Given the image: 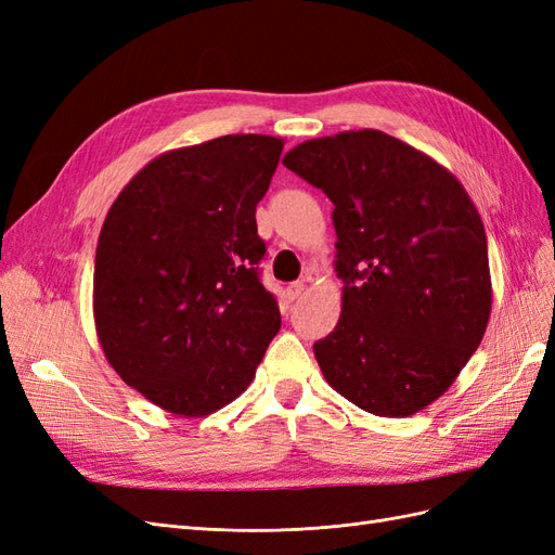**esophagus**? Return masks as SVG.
Returning a JSON list of instances; mask_svg holds the SVG:
<instances>
[{
    "label": "esophagus",
    "instance_id": "esophagus-1",
    "mask_svg": "<svg viewBox=\"0 0 555 555\" xmlns=\"http://www.w3.org/2000/svg\"><path fill=\"white\" fill-rule=\"evenodd\" d=\"M306 292V282L304 280H298V282H292L289 287H287V296H289V300H296L300 294Z\"/></svg>",
    "mask_w": 555,
    "mask_h": 555
}]
</instances>
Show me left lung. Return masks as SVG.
<instances>
[{
	"label": "left lung",
	"mask_w": 555,
	"mask_h": 555,
	"mask_svg": "<svg viewBox=\"0 0 555 555\" xmlns=\"http://www.w3.org/2000/svg\"><path fill=\"white\" fill-rule=\"evenodd\" d=\"M282 164L335 206L343 312L314 343L326 382L377 416L422 412L489 326V245L473 198L442 164L377 129L306 141Z\"/></svg>",
	"instance_id": "8db88e82"
}]
</instances>
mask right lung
Segmentation results:
<instances>
[{"mask_svg": "<svg viewBox=\"0 0 555 555\" xmlns=\"http://www.w3.org/2000/svg\"><path fill=\"white\" fill-rule=\"evenodd\" d=\"M282 139L229 133L162 153L99 233L92 310L113 371L176 416H208L255 379L280 331L259 280L257 204Z\"/></svg>", "mask_w": 555, "mask_h": 555, "instance_id": "obj_1", "label": "right lung"}]
</instances>
